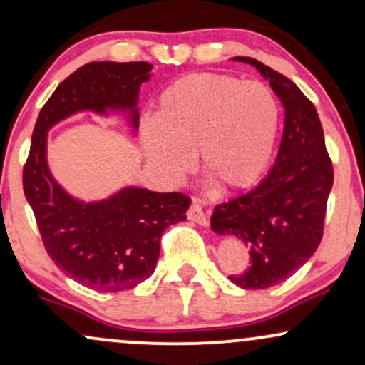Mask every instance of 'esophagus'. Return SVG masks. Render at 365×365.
<instances>
[{
    "instance_id": "1",
    "label": "esophagus",
    "mask_w": 365,
    "mask_h": 365,
    "mask_svg": "<svg viewBox=\"0 0 365 365\" xmlns=\"http://www.w3.org/2000/svg\"><path fill=\"white\" fill-rule=\"evenodd\" d=\"M188 220L194 221V223L200 225V226H207L209 225V220H207V215L204 212L202 209V204L197 202V200H194V202L190 204V209H188Z\"/></svg>"
}]
</instances>
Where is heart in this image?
<instances>
[{"instance_id": "obj_1", "label": "heart", "mask_w": 365, "mask_h": 365, "mask_svg": "<svg viewBox=\"0 0 365 365\" xmlns=\"http://www.w3.org/2000/svg\"><path fill=\"white\" fill-rule=\"evenodd\" d=\"M278 125V101L262 83L192 73L161 92L154 120L140 127V145L166 183L180 182L199 153L200 168L217 185L242 190L269 165Z\"/></svg>"}]
</instances>
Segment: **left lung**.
<instances>
[{"label":"left lung","instance_id":"1","mask_svg":"<svg viewBox=\"0 0 365 365\" xmlns=\"http://www.w3.org/2000/svg\"><path fill=\"white\" fill-rule=\"evenodd\" d=\"M252 65L269 82L284 108L282 144L273 168L257 187L215 207L211 228L249 247L245 273L228 276L245 290H264L284 282L304 266L322 237L326 202L333 187V166L316 108L284 75L261 61Z\"/></svg>","mask_w":365,"mask_h":365}]
</instances>
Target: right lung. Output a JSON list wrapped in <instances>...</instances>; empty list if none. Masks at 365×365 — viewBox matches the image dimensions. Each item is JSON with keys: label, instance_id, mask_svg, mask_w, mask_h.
Listing matches in <instances>:
<instances>
[{"label": "right lung", "instance_id": "add662e5", "mask_svg": "<svg viewBox=\"0 0 365 365\" xmlns=\"http://www.w3.org/2000/svg\"><path fill=\"white\" fill-rule=\"evenodd\" d=\"M148 61H92L65 78L37 116L24 166V194L34 211L49 257L68 278L98 292L135 288L156 269L166 228L187 220L190 199L178 192L121 187L106 199H77L53 177L48 133L82 111L123 115L139 128L140 86L150 81Z\"/></svg>", "mask_w": 365, "mask_h": 365}]
</instances>
